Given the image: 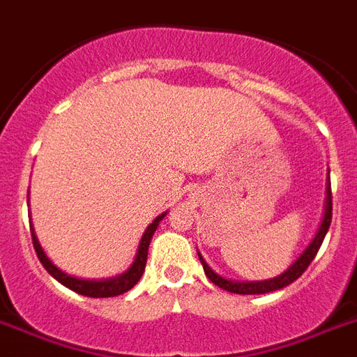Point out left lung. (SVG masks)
Wrapping results in <instances>:
<instances>
[{"label":"left lung","mask_w":357,"mask_h":357,"mask_svg":"<svg viewBox=\"0 0 357 357\" xmlns=\"http://www.w3.org/2000/svg\"><path fill=\"white\" fill-rule=\"evenodd\" d=\"M330 224H332V185L328 181V196H326V209H324V218H322V224L319 231H317L315 238L311 241V244L307 248L304 250V254L300 255L298 259L294 261L293 265L289 266L287 271L283 272L282 276L274 278V280H265V282H231V280H224L222 276H218L215 272L207 266V263L204 261L200 254L202 265H204V272H206V276L211 280L215 285H218L224 291H229V293L235 294H265V293H272V291H278V289L287 287L289 283H293L294 280H298L302 274L305 272V268L311 265V261L315 259L317 252L321 248L322 241L326 237L328 228H330Z\"/></svg>","instance_id":"left-lung-1"}]
</instances>
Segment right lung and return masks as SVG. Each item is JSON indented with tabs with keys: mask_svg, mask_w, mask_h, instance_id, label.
<instances>
[{
	"mask_svg": "<svg viewBox=\"0 0 357 357\" xmlns=\"http://www.w3.org/2000/svg\"><path fill=\"white\" fill-rule=\"evenodd\" d=\"M165 215H167V213L159 215V217L146 228L144 235L140 238L137 257H135L133 265L129 266V271L123 272L122 276L111 278V280H79V278L64 274V272L59 271L57 266L53 265L52 261L46 257V254L42 252L40 244L36 241L35 234H31V237H33V246H35L36 255H38V259H40V263L44 265V268H46L57 282L63 283L64 287L72 289V291L83 294V296H91V298H109V296H119V294L128 293L129 289L137 285V282H139L140 276H142V272H144L146 257H148V246H150V241L151 237H153V231H155L159 222L165 218Z\"/></svg>",
	"mask_w": 357,
	"mask_h": 357,
	"instance_id": "obj_1",
	"label": "right lung"
}]
</instances>
